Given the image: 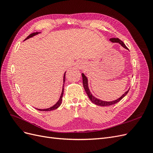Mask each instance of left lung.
<instances>
[{
    "label": "left lung",
    "instance_id": "obj_1",
    "mask_svg": "<svg viewBox=\"0 0 153 153\" xmlns=\"http://www.w3.org/2000/svg\"><path fill=\"white\" fill-rule=\"evenodd\" d=\"M109 40L111 41V42H112V43H119L120 45L122 46L123 48L128 50V48L126 47V45H124V43L121 40H120L119 38H110ZM82 79H83V85H84V89H85V91L86 92V93H87L88 97H89V98L90 99V100L92 101V103H93L95 105H96L105 106L112 105H114L115 103H117L119 102V101H121L124 98V97L128 94V91L129 90V89L127 91L125 92L124 93L121 97H120V98H119L117 100H114V101H103V100H101L98 99V98H96V97H94L93 95L92 94V93H91L90 90H89V84H88V79H87V76L84 75V73H82Z\"/></svg>",
    "mask_w": 153,
    "mask_h": 153
}]
</instances>
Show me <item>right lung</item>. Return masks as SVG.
<instances>
[{
  "label": "right lung",
  "mask_w": 153,
  "mask_h": 153,
  "mask_svg": "<svg viewBox=\"0 0 153 153\" xmlns=\"http://www.w3.org/2000/svg\"><path fill=\"white\" fill-rule=\"evenodd\" d=\"M41 32H34V33H32V34H30L28 37H27V38L24 40V41H25V40H27V39H29V38H32V37H34V36H36V35H38V34H40ZM65 76H66V72L64 73V76H63V85H62V92H61V96H60V98H59V100H58V101L57 102L55 103L54 105H53L52 106H51V107H50V108H45V109H39V108H36L37 110H40V111H51V110H55V109H57L58 107H59V106L61 105V103H62V96H63V93H64V82H65Z\"/></svg>",
  "instance_id": "1"
}]
</instances>
